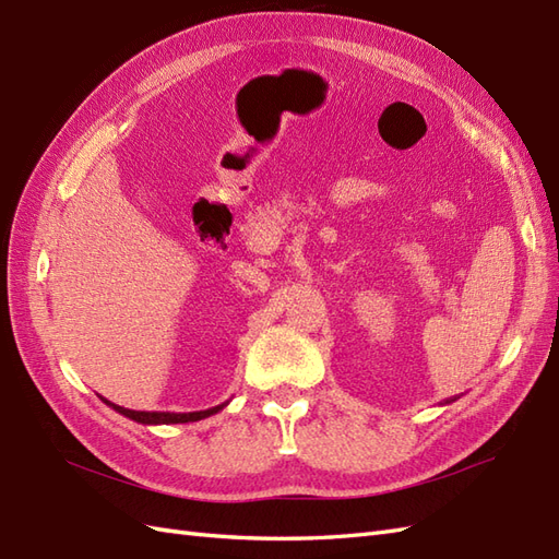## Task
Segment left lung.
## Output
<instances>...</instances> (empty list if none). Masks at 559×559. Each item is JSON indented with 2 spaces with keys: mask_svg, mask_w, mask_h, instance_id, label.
<instances>
[{
  "mask_svg": "<svg viewBox=\"0 0 559 559\" xmlns=\"http://www.w3.org/2000/svg\"><path fill=\"white\" fill-rule=\"evenodd\" d=\"M451 402H456V397H454V400H451V397H449V400H444V404H451Z\"/></svg>",
  "mask_w": 559,
  "mask_h": 559,
  "instance_id": "1",
  "label": "left lung"
}]
</instances>
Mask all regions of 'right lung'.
Segmentation results:
<instances>
[{
    "label": "right lung",
    "mask_w": 559,
    "mask_h": 559,
    "mask_svg": "<svg viewBox=\"0 0 559 559\" xmlns=\"http://www.w3.org/2000/svg\"><path fill=\"white\" fill-rule=\"evenodd\" d=\"M105 404L112 406V409L117 414H122L131 420H135V424H143V426H169V424H194V420H202V418H209L218 414L223 406H228V402H223L218 406H211V409H204V412H186V414H176V412H133V409H124V406L119 404H112L105 397H100Z\"/></svg>",
    "instance_id": "add662e5"
}]
</instances>
